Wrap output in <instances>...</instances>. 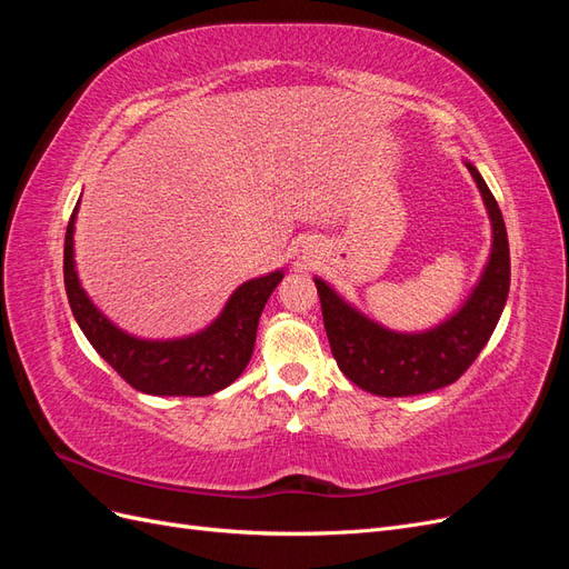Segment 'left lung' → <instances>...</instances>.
Segmentation results:
<instances>
[{
    "mask_svg": "<svg viewBox=\"0 0 569 569\" xmlns=\"http://www.w3.org/2000/svg\"><path fill=\"white\" fill-rule=\"evenodd\" d=\"M491 220V253L458 311L425 332H393L316 280L332 356L349 380L377 396H416L453 385L487 347L510 289V249L501 209L479 170L465 161Z\"/></svg>",
    "mask_w": 569,
    "mask_h": 569,
    "instance_id": "1",
    "label": "left lung"
}]
</instances>
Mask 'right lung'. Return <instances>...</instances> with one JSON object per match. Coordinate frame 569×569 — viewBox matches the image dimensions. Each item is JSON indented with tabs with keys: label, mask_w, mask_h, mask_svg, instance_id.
<instances>
[{
	"label": "right lung",
	"mask_w": 569,
	"mask_h": 569,
	"mask_svg": "<svg viewBox=\"0 0 569 569\" xmlns=\"http://www.w3.org/2000/svg\"><path fill=\"white\" fill-rule=\"evenodd\" d=\"M80 203V201H78ZM78 206L68 220L63 244V282L76 322L94 351L142 393L209 396L230 387L249 366L258 318L284 278L274 270L239 284L220 316L201 332L180 339H140L116 327L82 289L73 258Z\"/></svg>",
	"instance_id": "add662e5"
}]
</instances>
